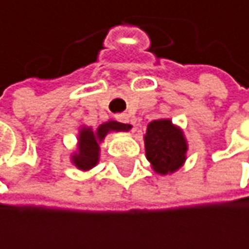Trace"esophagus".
<instances>
[{"instance_id": "34e87169", "label": "esophagus", "mask_w": 249, "mask_h": 249, "mask_svg": "<svg viewBox=\"0 0 249 249\" xmlns=\"http://www.w3.org/2000/svg\"><path fill=\"white\" fill-rule=\"evenodd\" d=\"M116 120H117V122H120V123L133 124V123L130 122V117H129V114H126V113H123V114H117V116H116Z\"/></svg>"}]
</instances>
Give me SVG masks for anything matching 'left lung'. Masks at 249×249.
<instances>
[{
	"label": "left lung",
	"mask_w": 249,
	"mask_h": 249,
	"mask_svg": "<svg viewBox=\"0 0 249 249\" xmlns=\"http://www.w3.org/2000/svg\"><path fill=\"white\" fill-rule=\"evenodd\" d=\"M143 142L146 160L157 175H172L186 161V138L183 130L170 119L152 120L146 127Z\"/></svg>",
	"instance_id": "left-lung-1"
}]
</instances>
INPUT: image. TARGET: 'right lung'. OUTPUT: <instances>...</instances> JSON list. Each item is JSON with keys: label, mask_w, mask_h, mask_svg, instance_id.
<instances>
[{"label": "right lung", "mask_w": 249, "mask_h": 249, "mask_svg": "<svg viewBox=\"0 0 249 249\" xmlns=\"http://www.w3.org/2000/svg\"><path fill=\"white\" fill-rule=\"evenodd\" d=\"M130 124H124L116 120H108L100 124L95 130L88 126H82L77 135V149L71 154V163L83 172L94 169L100 161V143L110 132H129Z\"/></svg>", "instance_id": "add662e5"}]
</instances>
